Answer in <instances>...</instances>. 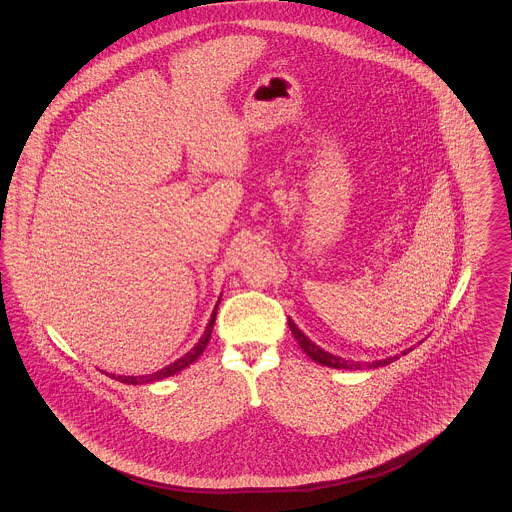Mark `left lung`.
<instances>
[{"mask_svg":"<svg viewBox=\"0 0 512 512\" xmlns=\"http://www.w3.org/2000/svg\"><path fill=\"white\" fill-rule=\"evenodd\" d=\"M288 328H290V332H292V336L296 338L298 341V345L304 349V353L312 359V361H316V363H320V365H326V367H334V369H363V367H367V369H377V367H385V365H389V363H393L395 359H398L400 355H406L410 349H404L402 353H397V355H393V357H387V359H379V361H373V363H359V361H345V359H341L338 355H332V353H328V351H324L322 347H318L314 341L308 340V336H304V332H300L298 328H296V324L288 318Z\"/></svg>","mask_w":512,"mask_h":512,"instance_id":"8db88e82","label":"left lung"}]
</instances>
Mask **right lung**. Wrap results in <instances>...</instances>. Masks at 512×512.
<instances>
[{
  "label": "right lung",
  "instance_id": "right-lung-1",
  "mask_svg": "<svg viewBox=\"0 0 512 512\" xmlns=\"http://www.w3.org/2000/svg\"><path fill=\"white\" fill-rule=\"evenodd\" d=\"M218 304H220V300H218ZM218 304H216V308H214V312H212V318H210V322H208V326H206L202 338L198 340V343H196L188 353H184L180 359H176L174 363L167 365L165 369H161V371H157V373H153V375H143V377H123V375H117V377H115V375H110V377L115 379V381H119V383H125V385H145V383L163 381V379H167V377H172V375L184 371L188 365H192V363L202 355V351L206 349L208 341L212 338V330H214V322H216V314H218Z\"/></svg>",
  "mask_w": 512,
  "mask_h": 512
}]
</instances>
